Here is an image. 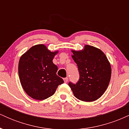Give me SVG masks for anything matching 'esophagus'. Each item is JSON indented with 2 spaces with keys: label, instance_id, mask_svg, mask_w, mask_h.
I'll list each match as a JSON object with an SVG mask.
<instances>
[{
  "label": "esophagus",
  "instance_id": "34e87169",
  "mask_svg": "<svg viewBox=\"0 0 129 129\" xmlns=\"http://www.w3.org/2000/svg\"><path fill=\"white\" fill-rule=\"evenodd\" d=\"M68 80H69V78H66L63 79V81H64V82H66V83H67V82H68Z\"/></svg>",
  "mask_w": 129,
  "mask_h": 129
}]
</instances>
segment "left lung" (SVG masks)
<instances>
[{"label":"left lung","instance_id":"8db88e82","mask_svg":"<svg viewBox=\"0 0 129 129\" xmlns=\"http://www.w3.org/2000/svg\"><path fill=\"white\" fill-rule=\"evenodd\" d=\"M72 52L80 76L76 84H69L74 96L85 102L97 100L107 90L110 81L112 69L107 57L100 49L88 45Z\"/></svg>","mask_w":129,"mask_h":129}]
</instances>
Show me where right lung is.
<instances>
[{"label":"right lung","mask_w":129,"mask_h":129,"mask_svg":"<svg viewBox=\"0 0 129 129\" xmlns=\"http://www.w3.org/2000/svg\"><path fill=\"white\" fill-rule=\"evenodd\" d=\"M58 50L50 51L44 44L33 46L19 62V76L26 94L36 100H44L54 94L63 80L56 75L57 67L53 59Z\"/></svg>","instance_id":"obj_1"}]
</instances>
